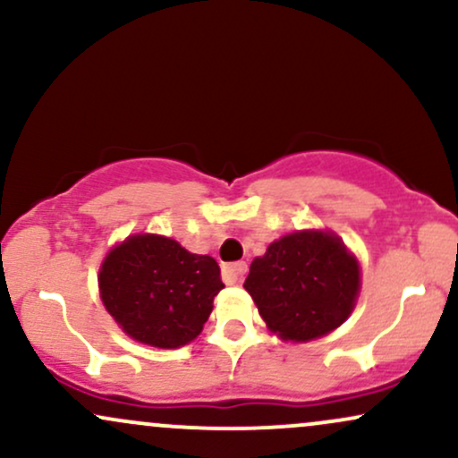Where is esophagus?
<instances>
[{
	"mask_svg": "<svg viewBox=\"0 0 458 458\" xmlns=\"http://www.w3.org/2000/svg\"><path fill=\"white\" fill-rule=\"evenodd\" d=\"M245 271H247L245 262H233V265H225L224 267L225 284H239L241 280H243Z\"/></svg>",
	"mask_w": 458,
	"mask_h": 458,
	"instance_id": "34e87169",
	"label": "esophagus"
}]
</instances>
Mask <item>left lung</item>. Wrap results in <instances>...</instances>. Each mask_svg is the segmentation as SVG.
I'll list each match as a JSON object with an SVG mask.
<instances>
[{
    "label": "left lung",
    "mask_w": 458,
    "mask_h": 458,
    "mask_svg": "<svg viewBox=\"0 0 458 458\" xmlns=\"http://www.w3.org/2000/svg\"><path fill=\"white\" fill-rule=\"evenodd\" d=\"M245 291L273 334L291 343L320 338L349 318L360 295V265L340 236L301 230L254 259Z\"/></svg>",
    "instance_id": "1"
}]
</instances>
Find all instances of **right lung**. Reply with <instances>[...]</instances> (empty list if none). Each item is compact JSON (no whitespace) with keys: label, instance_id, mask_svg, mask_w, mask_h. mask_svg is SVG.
Wrapping results in <instances>:
<instances>
[{"label":"right lung","instance_id":"right-lung-1","mask_svg":"<svg viewBox=\"0 0 458 458\" xmlns=\"http://www.w3.org/2000/svg\"><path fill=\"white\" fill-rule=\"evenodd\" d=\"M222 288L215 259L159 234L129 236L105 256L98 271L107 312L124 334L157 349L196 340Z\"/></svg>","mask_w":458,"mask_h":458}]
</instances>
